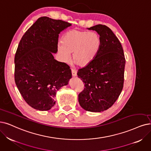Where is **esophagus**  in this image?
<instances>
[{
  "mask_svg": "<svg viewBox=\"0 0 151 151\" xmlns=\"http://www.w3.org/2000/svg\"><path fill=\"white\" fill-rule=\"evenodd\" d=\"M71 71H72V77H76V76H77V72H76L75 70H74V69H72V70H71Z\"/></svg>",
  "mask_w": 151,
  "mask_h": 151,
  "instance_id": "obj_1",
  "label": "esophagus"
}]
</instances>
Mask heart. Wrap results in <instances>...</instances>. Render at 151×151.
I'll return each mask as SVG.
<instances>
[{
  "label": "heart",
  "instance_id": "heart-1",
  "mask_svg": "<svg viewBox=\"0 0 151 151\" xmlns=\"http://www.w3.org/2000/svg\"><path fill=\"white\" fill-rule=\"evenodd\" d=\"M100 36L95 32L73 29L66 32L62 41L58 43V50L61 61L72 60L79 67H86L97 56L101 46Z\"/></svg>",
  "mask_w": 151,
  "mask_h": 151
}]
</instances>
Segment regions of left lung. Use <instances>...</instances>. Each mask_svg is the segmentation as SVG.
<instances>
[{"label": "left lung", "mask_w": 151, "mask_h": 151, "mask_svg": "<svg viewBox=\"0 0 151 151\" xmlns=\"http://www.w3.org/2000/svg\"><path fill=\"white\" fill-rule=\"evenodd\" d=\"M87 29L99 34L101 43L93 61L77 72L85 86L79 103L86 111L101 112L110 108L122 91L126 61L122 46L110 28L97 25Z\"/></svg>", "instance_id": "1"}]
</instances>
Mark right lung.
Masks as SVG:
<instances>
[{
  "label": "right lung",
  "instance_id": "obj_1",
  "mask_svg": "<svg viewBox=\"0 0 151 151\" xmlns=\"http://www.w3.org/2000/svg\"><path fill=\"white\" fill-rule=\"evenodd\" d=\"M60 20L42 17L22 37L15 56V81L23 99L40 111L56 104V92L72 78L69 66L54 58L59 34L71 26Z\"/></svg>",
  "mask_w": 151,
  "mask_h": 151
}]
</instances>
